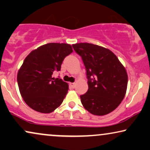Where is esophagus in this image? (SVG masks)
<instances>
[{"label": "esophagus", "instance_id": "obj_1", "mask_svg": "<svg viewBox=\"0 0 150 150\" xmlns=\"http://www.w3.org/2000/svg\"><path fill=\"white\" fill-rule=\"evenodd\" d=\"M69 84L72 88H75V86H76V83H70Z\"/></svg>", "mask_w": 150, "mask_h": 150}]
</instances>
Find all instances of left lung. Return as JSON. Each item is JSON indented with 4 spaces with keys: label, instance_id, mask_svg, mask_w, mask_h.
I'll return each mask as SVG.
<instances>
[{
    "label": "left lung",
    "instance_id": "left-lung-1",
    "mask_svg": "<svg viewBox=\"0 0 150 150\" xmlns=\"http://www.w3.org/2000/svg\"><path fill=\"white\" fill-rule=\"evenodd\" d=\"M84 64L88 90L80 96L86 110L103 116L117 108L124 98L127 74L117 57L108 49L91 43L73 45Z\"/></svg>",
    "mask_w": 150,
    "mask_h": 150
}]
</instances>
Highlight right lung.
Listing matches in <instances>:
<instances>
[{
	"instance_id": "1",
	"label": "right lung",
	"mask_w": 150,
	"mask_h": 150,
	"mask_svg": "<svg viewBox=\"0 0 150 150\" xmlns=\"http://www.w3.org/2000/svg\"><path fill=\"white\" fill-rule=\"evenodd\" d=\"M73 52L65 43H48L26 57L17 75L19 91L25 102L41 113L54 111L63 102L69 84L53 73L61 69L65 57Z\"/></svg>"
}]
</instances>
